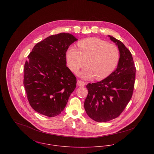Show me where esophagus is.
I'll list each match as a JSON object with an SVG mask.
<instances>
[{
  "instance_id": "34e87169",
  "label": "esophagus",
  "mask_w": 154,
  "mask_h": 154,
  "mask_svg": "<svg viewBox=\"0 0 154 154\" xmlns=\"http://www.w3.org/2000/svg\"><path fill=\"white\" fill-rule=\"evenodd\" d=\"M77 85L79 87H84L85 85V83L82 81H77Z\"/></svg>"
}]
</instances>
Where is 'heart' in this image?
I'll list each match as a JSON object with an SVG mask.
<instances>
[{
	"mask_svg": "<svg viewBox=\"0 0 154 154\" xmlns=\"http://www.w3.org/2000/svg\"><path fill=\"white\" fill-rule=\"evenodd\" d=\"M78 49L70 46L66 52V62L73 72L86 65L78 75L83 79L95 76L98 81L103 80L114 72L120 60V51L117 45L97 37L85 38L78 42Z\"/></svg>",
	"mask_w": 154,
	"mask_h": 154,
	"instance_id": "1",
	"label": "heart"
}]
</instances>
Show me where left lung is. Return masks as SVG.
<instances>
[{"instance_id": "1", "label": "left lung", "mask_w": 154, "mask_h": 154, "mask_svg": "<svg viewBox=\"0 0 154 154\" xmlns=\"http://www.w3.org/2000/svg\"><path fill=\"white\" fill-rule=\"evenodd\" d=\"M120 54L116 69L107 78L88 84L84 108L88 116L97 122H106L119 117L133 94L136 68L132 54L124 44L111 35Z\"/></svg>"}]
</instances>
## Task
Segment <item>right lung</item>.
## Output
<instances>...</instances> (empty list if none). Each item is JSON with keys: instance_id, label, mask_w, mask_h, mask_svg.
<instances>
[{"instance_id": "1", "label": "right lung", "mask_w": 154, "mask_h": 154, "mask_svg": "<svg viewBox=\"0 0 154 154\" xmlns=\"http://www.w3.org/2000/svg\"><path fill=\"white\" fill-rule=\"evenodd\" d=\"M78 39L72 34L52 35L35 44L24 66L23 85L31 107L52 117L66 107L76 86V78L66 66V52Z\"/></svg>"}]
</instances>
